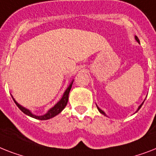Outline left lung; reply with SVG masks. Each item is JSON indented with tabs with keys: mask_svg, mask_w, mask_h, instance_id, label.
<instances>
[{
	"mask_svg": "<svg viewBox=\"0 0 156 156\" xmlns=\"http://www.w3.org/2000/svg\"><path fill=\"white\" fill-rule=\"evenodd\" d=\"M135 39H136V41H137L138 42L140 43V40H139V38H138V37H137V36H135ZM143 103H144V102H143ZM143 103H142V104L140 105V107H139V108H138V111H139V110H140V109L141 108V107H142V105H143ZM97 108H98V111H99V112H100V113H101V114H103V115H105V113H104V112H103V111H102V110H101V109H99V108H98V107H97Z\"/></svg>",
	"mask_w": 156,
	"mask_h": 156,
	"instance_id": "8db88e82",
	"label": "left lung"
}]
</instances>
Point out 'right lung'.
<instances>
[{
	"label": "right lung",
	"mask_w": 156,
	"mask_h": 156,
	"mask_svg": "<svg viewBox=\"0 0 156 156\" xmlns=\"http://www.w3.org/2000/svg\"><path fill=\"white\" fill-rule=\"evenodd\" d=\"M72 84H73V82L70 83V85L69 86V87L67 88L66 90L65 91V93H64V94H63L62 98V99L59 101V102L57 103L55 106H54L53 108H51L50 110H49V111H48L47 113L45 114V115H42V116H36V115H33L31 112H30L29 110H27V109H25V107H21V105H19L17 102L15 101L14 99V102L16 103V105L17 106V107H18L20 110H21L23 113H25V115H29V116H30V117L32 118H34V119H39V120H46V119H51V118L54 117V116H56L57 115H58V114L60 113L61 111H62L63 109L65 108L66 106L67 102H68V98H69V91H70V89H71L72 87Z\"/></svg>",
	"instance_id": "obj_1"
}]
</instances>
